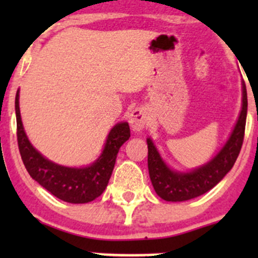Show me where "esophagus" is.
<instances>
[{
  "instance_id": "obj_1",
  "label": "esophagus",
  "mask_w": 258,
  "mask_h": 258,
  "mask_svg": "<svg viewBox=\"0 0 258 258\" xmlns=\"http://www.w3.org/2000/svg\"><path fill=\"white\" fill-rule=\"evenodd\" d=\"M130 124H131V128L135 132H141L145 128L146 124L148 123L147 121V114H146L145 108H136L130 114Z\"/></svg>"
}]
</instances>
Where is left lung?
<instances>
[{
    "label": "left lung",
    "mask_w": 258,
    "mask_h": 258,
    "mask_svg": "<svg viewBox=\"0 0 258 258\" xmlns=\"http://www.w3.org/2000/svg\"><path fill=\"white\" fill-rule=\"evenodd\" d=\"M246 117L247 91L242 81L241 112L230 137L209 162L187 172L171 168L163 161L151 137H148V172L156 194L165 201L182 202L201 196L213 188L230 172L237 160L243 142Z\"/></svg>",
    "instance_id": "1"
}]
</instances>
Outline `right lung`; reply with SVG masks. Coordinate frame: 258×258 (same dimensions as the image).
<instances>
[{"mask_svg": "<svg viewBox=\"0 0 258 258\" xmlns=\"http://www.w3.org/2000/svg\"><path fill=\"white\" fill-rule=\"evenodd\" d=\"M17 141L21 158L30 176L57 199L70 204H87L102 195L107 187L121 146L130 139L127 122H118L111 128L100 157L85 167H67L41 155L28 140L20 112V90L15 101Z\"/></svg>", "mask_w": 258, "mask_h": 258, "instance_id": "1", "label": "right lung"}]
</instances>
